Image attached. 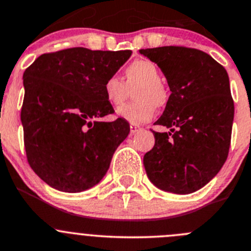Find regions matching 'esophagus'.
Instances as JSON below:
<instances>
[{
	"instance_id": "34e87169",
	"label": "esophagus",
	"mask_w": 251,
	"mask_h": 251,
	"mask_svg": "<svg viewBox=\"0 0 251 251\" xmlns=\"http://www.w3.org/2000/svg\"><path fill=\"white\" fill-rule=\"evenodd\" d=\"M141 130V126L140 125H136V124H131L130 125V131H131V135H133V133H136L137 131Z\"/></svg>"
}]
</instances>
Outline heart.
<instances>
[{
  "label": "heart",
  "mask_w": 251,
  "mask_h": 251,
  "mask_svg": "<svg viewBox=\"0 0 251 251\" xmlns=\"http://www.w3.org/2000/svg\"><path fill=\"white\" fill-rule=\"evenodd\" d=\"M125 81L111 75L104 81L102 91L106 101L112 107H119L130 97L135 101L125 105L118 115L131 124H141L153 116L156 106H163L168 99L165 85L161 81V73L157 65L147 59H137L124 70Z\"/></svg>",
  "instance_id": "1"
}]
</instances>
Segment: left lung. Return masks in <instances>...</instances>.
I'll return each instance as SVG.
<instances>
[{
    "mask_svg": "<svg viewBox=\"0 0 251 251\" xmlns=\"http://www.w3.org/2000/svg\"><path fill=\"white\" fill-rule=\"evenodd\" d=\"M165 74L171 95L144 156L150 181L166 192L188 194L204 187L228 157L234 101L228 73L202 50L187 47L140 49Z\"/></svg>",
    "mask_w": 251,
    "mask_h": 251,
    "instance_id": "1",
    "label": "left lung"
}]
</instances>
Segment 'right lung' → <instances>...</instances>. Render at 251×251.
I'll return each instance as SVG.
<instances>
[{
    "instance_id": "right-lung-1",
    "label": "right lung",
    "mask_w": 251,
    "mask_h": 251,
    "mask_svg": "<svg viewBox=\"0 0 251 251\" xmlns=\"http://www.w3.org/2000/svg\"><path fill=\"white\" fill-rule=\"evenodd\" d=\"M131 50H90L83 47L39 55L23 74L21 110L30 168L62 192L85 191L99 183L130 125L114 114L104 81L130 58Z\"/></svg>"
}]
</instances>
